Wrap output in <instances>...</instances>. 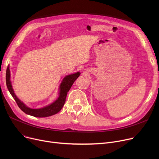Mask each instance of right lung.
Wrapping results in <instances>:
<instances>
[{"mask_svg":"<svg viewBox=\"0 0 159 159\" xmlns=\"http://www.w3.org/2000/svg\"><path fill=\"white\" fill-rule=\"evenodd\" d=\"M80 73L77 72L65 77L60 86L59 97L53 103L43 108H40V109H31V108L27 107L16 97L11 84V81L10 80V71L9 67H7L6 70V81L7 88L8 90H9L10 94L12 95L18 106L23 112L28 115L35 116V117H46V116L53 115L61 110L66 102V98L68 92L73 85V82L80 76Z\"/></svg>","mask_w":159,"mask_h":159,"instance_id":"right-lung-1","label":"right lung"}]
</instances>
